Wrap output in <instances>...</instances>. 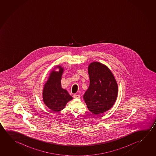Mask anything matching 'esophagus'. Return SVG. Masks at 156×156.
Segmentation results:
<instances>
[{"label":"esophagus","instance_id":"esophagus-1","mask_svg":"<svg viewBox=\"0 0 156 156\" xmlns=\"http://www.w3.org/2000/svg\"><path fill=\"white\" fill-rule=\"evenodd\" d=\"M80 95H79V94H73V97H74V98H80Z\"/></svg>","mask_w":156,"mask_h":156}]
</instances>
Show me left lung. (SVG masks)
<instances>
[{
  "instance_id": "left-lung-1",
  "label": "left lung",
  "mask_w": 156,
  "mask_h": 156,
  "mask_svg": "<svg viewBox=\"0 0 156 156\" xmlns=\"http://www.w3.org/2000/svg\"><path fill=\"white\" fill-rule=\"evenodd\" d=\"M88 73L90 85L83 98L88 109L98 115L114 105L118 96V84L110 69L100 62L90 64Z\"/></svg>"
}]
</instances>
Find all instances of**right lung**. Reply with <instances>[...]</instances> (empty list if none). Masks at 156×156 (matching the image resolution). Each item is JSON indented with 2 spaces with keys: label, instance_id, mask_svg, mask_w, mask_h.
Listing matches in <instances>:
<instances>
[{
  "label": "right lung",
  "instance_id": "right-lung-1",
  "mask_svg": "<svg viewBox=\"0 0 156 156\" xmlns=\"http://www.w3.org/2000/svg\"><path fill=\"white\" fill-rule=\"evenodd\" d=\"M59 72L53 71L44 87L43 100L44 104L54 112H59L65 108L67 103L72 100L66 90L62 89L61 79L64 69L60 66H57Z\"/></svg>",
  "mask_w": 156,
  "mask_h": 156
}]
</instances>
